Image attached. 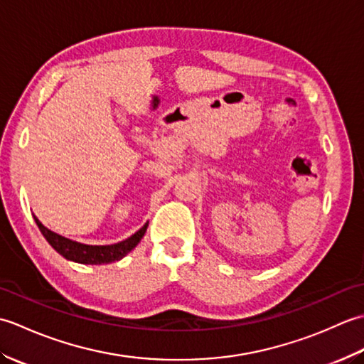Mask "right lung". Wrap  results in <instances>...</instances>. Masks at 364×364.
Here are the masks:
<instances>
[{"instance_id": "1", "label": "right lung", "mask_w": 364, "mask_h": 364, "mask_svg": "<svg viewBox=\"0 0 364 364\" xmlns=\"http://www.w3.org/2000/svg\"><path fill=\"white\" fill-rule=\"evenodd\" d=\"M38 230L42 231V235L45 236L46 241L56 250L59 255H63L65 259H70L75 262H81V264H107V262H114L122 259L125 255H128L134 247L141 242V239L144 237L146 227L149 223L136 231L133 236H129L128 239L117 244L112 245H87V244H81L72 241V239H67L64 236H60L54 231L48 230L46 227L42 225V222L37 218H34Z\"/></svg>"}]
</instances>
